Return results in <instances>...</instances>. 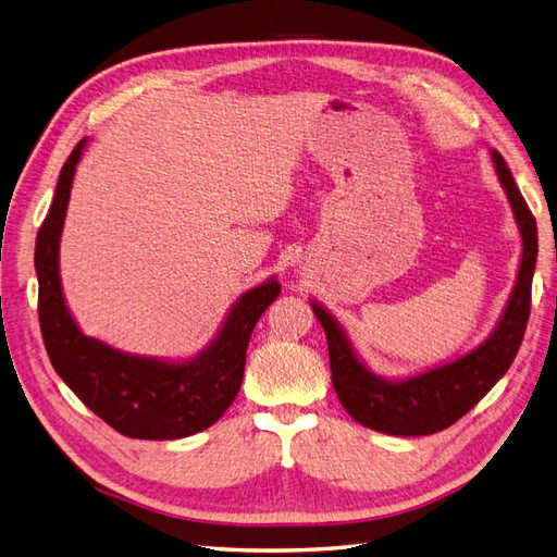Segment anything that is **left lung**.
I'll use <instances>...</instances> for the list:
<instances>
[{
	"label": "left lung",
	"mask_w": 557,
	"mask_h": 557,
	"mask_svg": "<svg viewBox=\"0 0 557 557\" xmlns=\"http://www.w3.org/2000/svg\"><path fill=\"white\" fill-rule=\"evenodd\" d=\"M497 176L509 195L522 237V260L516 288L491 339L465 358L436 367L407 381H385L374 376L356 358L350 344L332 315L318 305L313 313L327 334L332 385L344 409L360 425L397 436H423L450 428L467 411L491 393V387L507 374L522 344L530 320L532 276L536 264V221L522 199L507 162L493 150Z\"/></svg>",
	"instance_id": "left-lung-1"
}]
</instances>
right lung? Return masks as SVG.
<instances>
[{
	"label": "right lung",
	"instance_id": "add662e5",
	"mask_svg": "<svg viewBox=\"0 0 557 557\" xmlns=\"http://www.w3.org/2000/svg\"><path fill=\"white\" fill-rule=\"evenodd\" d=\"M83 146L86 139L62 164L53 205L37 234L39 325L50 364L92 413L132 440H181L207 430L237 397L252 327L281 285L267 281L244 293L211 348L183 364L125 356L83 336L64 305L58 274L60 232Z\"/></svg>",
	"mask_w": 557,
	"mask_h": 557
}]
</instances>
